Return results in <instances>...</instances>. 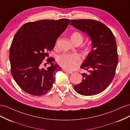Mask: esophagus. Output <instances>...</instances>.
Returning a JSON list of instances; mask_svg holds the SVG:
<instances>
[{
	"label": "esophagus",
	"mask_w": 130,
	"mask_h": 130,
	"mask_svg": "<svg viewBox=\"0 0 130 130\" xmlns=\"http://www.w3.org/2000/svg\"><path fill=\"white\" fill-rule=\"evenodd\" d=\"M63 71H64V72L67 73H68V74H72V73H73L72 72L69 71V70H66V69H63Z\"/></svg>",
	"instance_id": "obj_1"
}]
</instances>
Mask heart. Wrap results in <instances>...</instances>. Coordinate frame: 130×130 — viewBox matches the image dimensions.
<instances>
[{
    "instance_id": "b5f03b06",
    "label": "heart",
    "mask_w": 130,
    "mask_h": 130,
    "mask_svg": "<svg viewBox=\"0 0 130 130\" xmlns=\"http://www.w3.org/2000/svg\"><path fill=\"white\" fill-rule=\"evenodd\" d=\"M71 40L76 44L77 43H81L83 41L84 37L80 32H74L71 36ZM57 61L58 64L62 67L72 70L75 68L81 62L80 57L76 54H62L57 57Z\"/></svg>"
}]
</instances>
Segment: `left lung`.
<instances>
[{
    "label": "left lung",
    "mask_w": 130,
    "mask_h": 130,
    "mask_svg": "<svg viewBox=\"0 0 130 130\" xmlns=\"http://www.w3.org/2000/svg\"><path fill=\"white\" fill-rule=\"evenodd\" d=\"M70 24L87 34L92 42V50L81 66L88 72L82 74L83 80L74 85L78 94L90 96L102 92L111 83L118 63L116 38L103 23L93 19H72Z\"/></svg>",
    "instance_id": "1"
}]
</instances>
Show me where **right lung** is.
<instances>
[{"label":"right lung","mask_w":130,"mask_h":130,"mask_svg":"<svg viewBox=\"0 0 130 130\" xmlns=\"http://www.w3.org/2000/svg\"><path fill=\"white\" fill-rule=\"evenodd\" d=\"M70 20H44L23 25L12 42L9 59L11 73L22 89L31 95L40 96L48 93L61 68L54 64L53 57L47 58L51 66L43 68V60L55 45L57 39L66 29ZM46 65V63H44Z\"/></svg>","instance_id":"1"}]
</instances>
